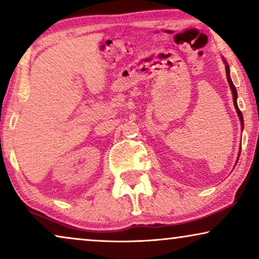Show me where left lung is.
Wrapping results in <instances>:
<instances>
[{
	"label": "left lung",
	"mask_w": 259,
	"mask_h": 259,
	"mask_svg": "<svg viewBox=\"0 0 259 259\" xmlns=\"http://www.w3.org/2000/svg\"><path fill=\"white\" fill-rule=\"evenodd\" d=\"M224 62H225V61H224ZM225 68H226V77H228V81H229V83H230V87H231V91H232L233 104H235V107H236V109H237V113H238V116H239V119H240V122H242V130H243V128H244V120H243L242 112H240V109L238 108V105H237V90H236L235 84H233V82H232L231 77H230L229 66H228V63H226V62H225ZM238 159H239V157H238Z\"/></svg>",
	"instance_id": "1"
}]
</instances>
